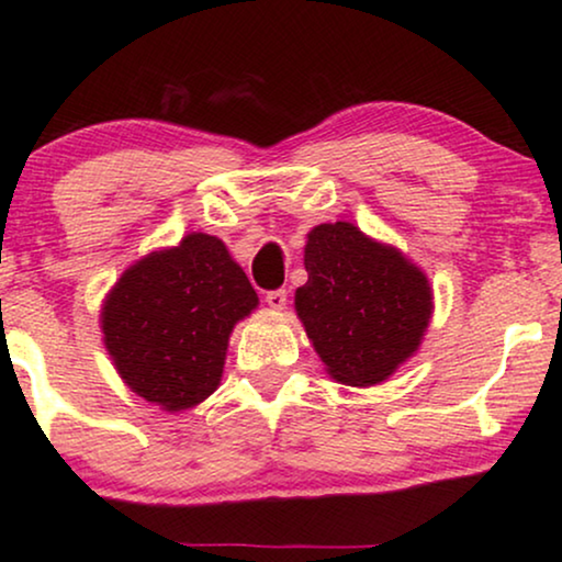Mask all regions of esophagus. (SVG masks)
Returning a JSON list of instances; mask_svg holds the SVG:
<instances>
[{"label":"esophagus","mask_w":562,"mask_h":562,"mask_svg":"<svg viewBox=\"0 0 562 562\" xmlns=\"http://www.w3.org/2000/svg\"><path fill=\"white\" fill-rule=\"evenodd\" d=\"M286 302H289V291L286 289H276V291H268V294H266V304L276 312H281L283 306H286Z\"/></svg>","instance_id":"34e87169"}]
</instances>
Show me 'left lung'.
<instances>
[{
    "mask_svg": "<svg viewBox=\"0 0 562 562\" xmlns=\"http://www.w3.org/2000/svg\"><path fill=\"white\" fill-rule=\"evenodd\" d=\"M304 268L296 314L335 381L375 386L419 350L432 289L396 248L350 222L317 225L306 235Z\"/></svg>",
    "mask_w": 562,
    "mask_h": 562,
    "instance_id": "1",
    "label": "left lung"
}]
</instances>
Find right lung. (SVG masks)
Here are the masks:
<instances>
[{
  "label": "right lung",
  "instance_id": "add662e5",
  "mask_svg": "<svg viewBox=\"0 0 562 562\" xmlns=\"http://www.w3.org/2000/svg\"><path fill=\"white\" fill-rule=\"evenodd\" d=\"M256 306L225 243L191 233L120 276L102 304L104 345L137 396L183 412L217 391L229 333Z\"/></svg>",
  "mask_w": 562,
  "mask_h": 562
}]
</instances>
